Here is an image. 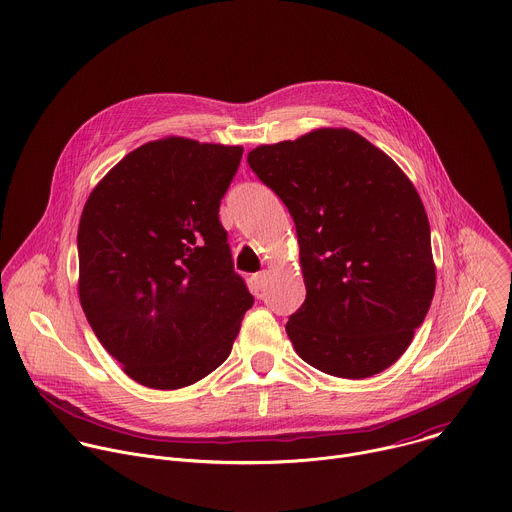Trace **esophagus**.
Wrapping results in <instances>:
<instances>
[{
    "label": "esophagus",
    "instance_id": "34e87169",
    "mask_svg": "<svg viewBox=\"0 0 512 512\" xmlns=\"http://www.w3.org/2000/svg\"><path fill=\"white\" fill-rule=\"evenodd\" d=\"M267 281H269V271H259V273H255V277H253V283H255L257 289L265 287Z\"/></svg>",
    "mask_w": 512,
    "mask_h": 512
}]
</instances>
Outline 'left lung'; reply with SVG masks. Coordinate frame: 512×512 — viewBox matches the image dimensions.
Wrapping results in <instances>:
<instances>
[{"mask_svg": "<svg viewBox=\"0 0 512 512\" xmlns=\"http://www.w3.org/2000/svg\"><path fill=\"white\" fill-rule=\"evenodd\" d=\"M247 162L296 223L306 302L285 324L296 352L332 377L383 373L411 344L435 291L413 182L346 127L259 145Z\"/></svg>", "mask_w": 512, "mask_h": 512, "instance_id": "obj_1", "label": "left lung"}]
</instances>
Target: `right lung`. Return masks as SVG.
<instances>
[{
	"label": "right lung",
	"mask_w": 512,
	"mask_h": 512,
	"mask_svg": "<svg viewBox=\"0 0 512 512\" xmlns=\"http://www.w3.org/2000/svg\"><path fill=\"white\" fill-rule=\"evenodd\" d=\"M241 145L164 137L93 188L79 223V298L105 350L143 387H188L227 360L253 296L218 206Z\"/></svg>",
	"instance_id": "obj_1"
}]
</instances>
